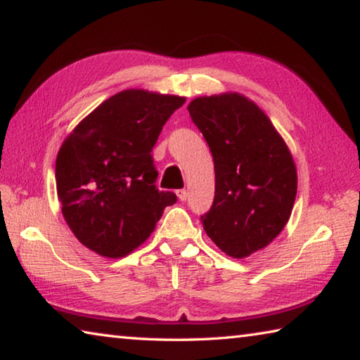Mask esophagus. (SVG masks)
<instances>
[{
	"label": "esophagus",
	"mask_w": 360,
	"mask_h": 360,
	"mask_svg": "<svg viewBox=\"0 0 360 360\" xmlns=\"http://www.w3.org/2000/svg\"><path fill=\"white\" fill-rule=\"evenodd\" d=\"M176 195H178V198L181 200V202H186L187 197H188V192L186 191V188H179V191L176 192Z\"/></svg>",
	"instance_id": "obj_1"
}]
</instances>
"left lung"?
Masks as SVG:
<instances>
[{
    "mask_svg": "<svg viewBox=\"0 0 360 360\" xmlns=\"http://www.w3.org/2000/svg\"><path fill=\"white\" fill-rule=\"evenodd\" d=\"M187 109L214 160V202L200 217L203 229L222 252L248 257L270 245L289 221L297 195L294 158L246 96H200Z\"/></svg>",
    "mask_w": 360,
    "mask_h": 360,
    "instance_id": "8db88e82",
    "label": "left lung"
}]
</instances>
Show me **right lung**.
I'll list each match as a JSON object with an SVG mask.
<instances>
[{"mask_svg": "<svg viewBox=\"0 0 360 360\" xmlns=\"http://www.w3.org/2000/svg\"><path fill=\"white\" fill-rule=\"evenodd\" d=\"M184 96L130 89L90 112L65 139L56 162L62 212L76 238L117 259L149 238L173 192L158 191L150 150Z\"/></svg>", "mask_w": 360, "mask_h": 360, "instance_id": "add662e5", "label": "right lung"}]
</instances>
